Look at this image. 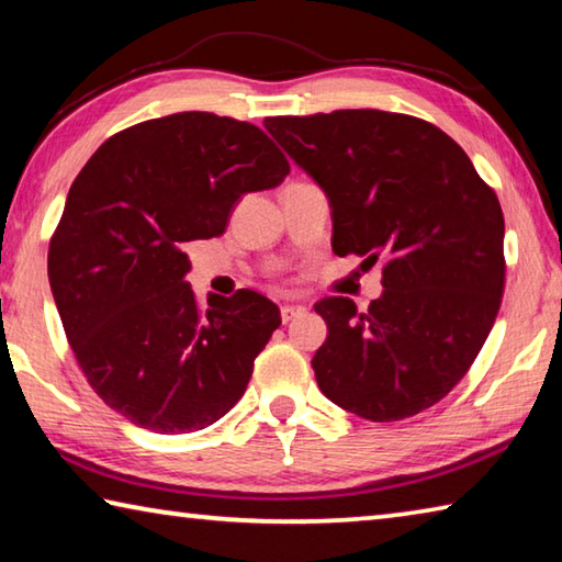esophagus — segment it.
Listing matches in <instances>:
<instances>
[{
	"label": "esophagus",
	"instance_id": "1",
	"mask_svg": "<svg viewBox=\"0 0 562 562\" xmlns=\"http://www.w3.org/2000/svg\"><path fill=\"white\" fill-rule=\"evenodd\" d=\"M304 312H307V307H302V304H284V307L280 310V317H282V322H292L294 317L304 315Z\"/></svg>",
	"mask_w": 562,
	"mask_h": 562
}]
</instances>
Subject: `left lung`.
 Returning <instances> with one entry per match:
<instances>
[{
  "label": "left lung",
  "mask_w": 562,
  "mask_h": 562,
  "mask_svg": "<svg viewBox=\"0 0 562 562\" xmlns=\"http://www.w3.org/2000/svg\"><path fill=\"white\" fill-rule=\"evenodd\" d=\"M325 190L331 250L384 258L382 297L359 312L325 297L327 339L312 359L329 402L369 422L414 416L469 372L498 315L501 203L441 128L374 109L265 119Z\"/></svg>",
  "instance_id": "1"
}]
</instances>
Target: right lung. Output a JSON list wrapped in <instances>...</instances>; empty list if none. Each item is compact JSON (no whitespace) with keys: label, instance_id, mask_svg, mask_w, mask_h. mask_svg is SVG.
I'll use <instances>...</instances> for the list:
<instances>
[{"label":"right lung","instance_id":"1","mask_svg":"<svg viewBox=\"0 0 562 562\" xmlns=\"http://www.w3.org/2000/svg\"><path fill=\"white\" fill-rule=\"evenodd\" d=\"M282 150L252 123L183 111L111 136L69 188L49 284L76 361L103 402L156 434H190L240 402L280 327L260 292L186 282V243L223 235L245 193L280 186Z\"/></svg>","mask_w":562,"mask_h":562}]
</instances>
